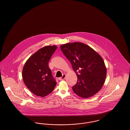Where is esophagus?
I'll return each instance as SVG.
<instances>
[{
  "mask_svg": "<svg viewBox=\"0 0 130 130\" xmlns=\"http://www.w3.org/2000/svg\"><path fill=\"white\" fill-rule=\"evenodd\" d=\"M65 77H66V75L65 74H63L62 75V77H59V78H58V79H59V80H63V79H65Z\"/></svg>",
  "mask_w": 130,
  "mask_h": 130,
  "instance_id": "obj_1",
  "label": "esophagus"
}]
</instances>
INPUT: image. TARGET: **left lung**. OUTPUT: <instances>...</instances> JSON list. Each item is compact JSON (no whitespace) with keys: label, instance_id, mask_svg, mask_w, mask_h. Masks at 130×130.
<instances>
[{"label":"left lung","instance_id":"8db88e82","mask_svg":"<svg viewBox=\"0 0 130 130\" xmlns=\"http://www.w3.org/2000/svg\"><path fill=\"white\" fill-rule=\"evenodd\" d=\"M60 47L77 77L76 84L72 87L74 93L87 99L99 92L105 83L107 74L102 57L89 46L81 42L68 43Z\"/></svg>","mask_w":130,"mask_h":130}]
</instances>
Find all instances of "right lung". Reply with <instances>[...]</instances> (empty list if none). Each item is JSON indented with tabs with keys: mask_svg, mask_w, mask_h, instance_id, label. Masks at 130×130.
<instances>
[{
	"mask_svg": "<svg viewBox=\"0 0 130 130\" xmlns=\"http://www.w3.org/2000/svg\"><path fill=\"white\" fill-rule=\"evenodd\" d=\"M57 48L56 45L45 46L38 50L25 62L22 70L23 80L29 90L37 96L47 95L56 85L48 63Z\"/></svg>",
	"mask_w": 130,
	"mask_h": 130,
	"instance_id": "add662e5",
	"label": "right lung"
}]
</instances>
